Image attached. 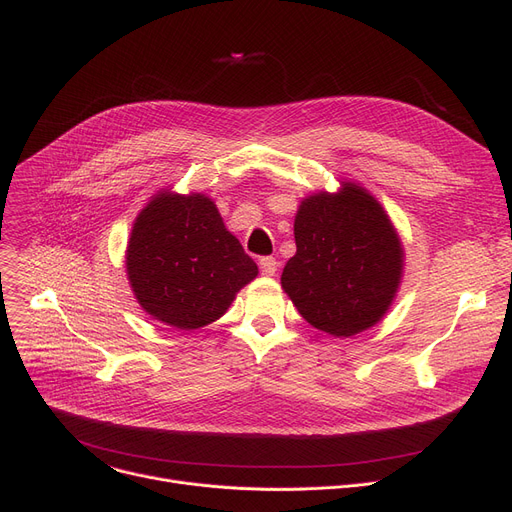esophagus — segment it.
Returning <instances> with one entry per match:
<instances>
[{
  "label": "esophagus",
  "instance_id": "1",
  "mask_svg": "<svg viewBox=\"0 0 512 512\" xmlns=\"http://www.w3.org/2000/svg\"><path fill=\"white\" fill-rule=\"evenodd\" d=\"M259 270L263 276H274L278 272V261L274 257H261L259 259Z\"/></svg>",
  "mask_w": 512,
  "mask_h": 512
}]
</instances>
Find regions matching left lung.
Masks as SVG:
<instances>
[{"instance_id":"obj_1","label":"left lung","mask_w":512,"mask_h":512,"mask_svg":"<svg viewBox=\"0 0 512 512\" xmlns=\"http://www.w3.org/2000/svg\"><path fill=\"white\" fill-rule=\"evenodd\" d=\"M294 240L297 253L280 280L307 324L351 338L388 313L405 270V249L367 188L344 180L336 193L305 197L294 215Z\"/></svg>"}]
</instances>
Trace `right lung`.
<instances>
[{
    "label": "right lung",
    "instance_id": "1",
    "mask_svg": "<svg viewBox=\"0 0 512 512\" xmlns=\"http://www.w3.org/2000/svg\"><path fill=\"white\" fill-rule=\"evenodd\" d=\"M126 274L147 315L176 330H199L220 319L259 270L209 197L166 188L132 224Z\"/></svg>",
    "mask_w": 512,
    "mask_h": 512
}]
</instances>
